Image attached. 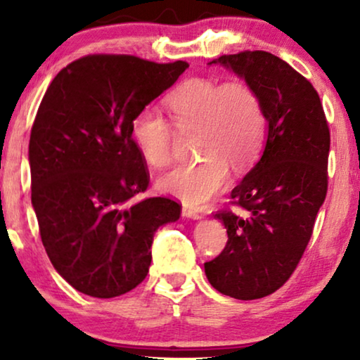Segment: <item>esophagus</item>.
Segmentation results:
<instances>
[{
    "mask_svg": "<svg viewBox=\"0 0 360 360\" xmlns=\"http://www.w3.org/2000/svg\"><path fill=\"white\" fill-rule=\"evenodd\" d=\"M181 214L185 216V218H191V219H201V214L198 211L193 210V208H188V206H184V210H181Z\"/></svg>",
    "mask_w": 360,
    "mask_h": 360,
    "instance_id": "34e87169",
    "label": "esophagus"
}]
</instances>
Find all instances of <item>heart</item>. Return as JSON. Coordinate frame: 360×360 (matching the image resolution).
<instances>
[{"mask_svg": "<svg viewBox=\"0 0 360 360\" xmlns=\"http://www.w3.org/2000/svg\"><path fill=\"white\" fill-rule=\"evenodd\" d=\"M172 121L181 134L198 132L196 164L180 165L159 179L162 193L190 206H203L228 185L229 167L248 169L265 137V111L249 83L190 80L167 98ZM132 139L147 165L162 169L174 155L176 131L154 108L132 121Z\"/></svg>", "mask_w": 360, "mask_h": 360, "instance_id": "1", "label": "heart"}]
</instances>
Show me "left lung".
I'll return each mask as SVG.
<instances>
[{
    "instance_id": "1",
    "label": "left lung",
    "mask_w": 360,
    "mask_h": 360,
    "mask_svg": "<svg viewBox=\"0 0 360 360\" xmlns=\"http://www.w3.org/2000/svg\"><path fill=\"white\" fill-rule=\"evenodd\" d=\"M211 63L255 88L267 141L257 164L231 191L248 216L229 210L214 214L228 231V243L205 264V274L219 293L257 300L287 282L307 249L326 198L331 137L316 90L282 58L245 51Z\"/></svg>"
}]
</instances>
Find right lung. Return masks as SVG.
I'll return each instance as SVG.
<instances>
[{"mask_svg":"<svg viewBox=\"0 0 360 360\" xmlns=\"http://www.w3.org/2000/svg\"><path fill=\"white\" fill-rule=\"evenodd\" d=\"M188 63L86 56L62 68L29 141L31 200L53 269L78 292L120 297L149 272L155 231L180 218L170 198L132 201L149 186L132 121Z\"/></svg>","mask_w":360,"mask_h":360,"instance_id":"right-lung-1","label":"right lung"}]
</instances>
